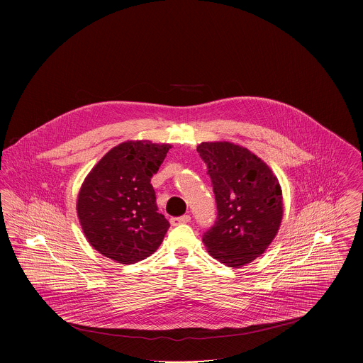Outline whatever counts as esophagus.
I'll return each mask as SVG.
<instances>
[{
    "label": "esophagus",
    "instance_id": "esophagus-1",
    "mask_svg": "<svg viewBox=\"0 0 363 363\" xmlns=\"http://www.w3.org/2000/svg\"><path fill=\"white\" fill-rule=\"evenodd\" d=\"M189 215H184V216H179V218H172L170 219V223L173 225H185V223H189Z\"/></svg>",
    "mask_w": 363,
    "mask_h": 363
}]
</instances>
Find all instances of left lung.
Wrapping results in <instances>:
<instances>
[{
    "label": "left lung",
    "mask_w": 363,
    "mask_h": 363,
    "mask_svg": "<svg viewBox=\"0 0 363 363\" xmlns=\"http://www.w3.org/2000/svg\"><path fill=\"white\" fill-rule=\"evenodd\" d=\"M197 152L207 164L218 207L216 222L203 242L213 259L240 268L259 257L277 237L281 188L268 164L241 145L206 141Z\"/></svg>",
    "instance_id": "8db88e82"
}]
</instances>
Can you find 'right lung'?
I'll return each instance as SVG.
<instances>
[{"label": "right lung", "instance_id": "obj_1", "mask_svg": "<svg viewBox=\"0 0 363 363\" xmlns=\"http://www.w3.org/2000/svg\"><path fill=\"white\" fill-rule=\"evenodd\" d=\"M170 148V144L125 141L86 175L77 197V216L89 245L104 257L135 264L160 246L170 223L157 212L151 178Z\"/></svg>", "mask_w": 363, "mask_h": 363}]
</instances>
